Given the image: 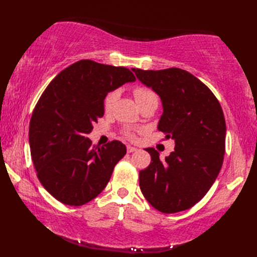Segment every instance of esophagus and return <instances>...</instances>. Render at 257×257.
Wrapping results in <instances>:
<instances>
[{
	"mask_svg": "<svg viewBox=\"0 0 257 257\" xmlns=\"http://www.w3.org/2000/svg\"><path fill=\"white\" fill-rule=\"evenodd\" d=\"M126 150H127V153H132V152L138 151V149H136V148H133V146H131V145H127Z\"/></svg>",
	"mask_w": 257,
	"mask_h": 257,
	"instance_id": "obj_1",
	"label": "esophagus"
}]
</instances>
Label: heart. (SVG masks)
Listing matches in <instances>:
<instances>
[{
	"instance_id": "obj_1",
	"label": "heart",
	"mask_w": 257,
	"mask_h": 257,
	"mask_svg": "<svg viewBox=\"0 0 257 257\" xmlns=\"http://www.w3.org/2000/svg\"><path fill=\"white\" fill-rule=\"evenodd\" d=\"M134 96H135V99L138 103L142 102L143 99H146L149 97H158L153 91L149 90V88H144V87L136 88V90L134 91ZM116 98H117V93L115 91L107 94L105 99H104V108H105V111H111L114 106L115 102H116ZM127 135L131 136L130 133H127Z\"/></svg>"
}]
</instances>
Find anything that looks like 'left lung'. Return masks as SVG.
<instances>
[{"mask_svg":"<svg viewBox=\"0 0 257 257\" xmlns=\"http://www.w3.org/2000/svg\"><path fill=\"white\" fill-rule=\"evenodd\" d=\"M139 81L162 101L158 128L175 142L174 152L160 160L153 148L151 164L140 172V188L154 208L171 214L200 202L223 164L226 124L217 98L187 71L132 69Z\"/></svg>","mask_w":257,"mask_h":257,"instance_id":"8db88e82","label":"left lung"}]
</instances>
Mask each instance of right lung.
<instances>
[{
  "label": "right lung",
  "instance_id": "add662e5",
  "mask_svg": "<svg viewBox=\"0 0 257 257\" xmlns=\"http://www.w3.org/2000/svg\"><path fill=\"white\" fill-rule=\"evenodd\" d=\"M135 82L126 67L81 60L57 74L31 117V156L41 184L57 201L81 206L95 198L126 154L119 141L92 145L87 138L104 115L107 93Z\"/></svg>",
  "mask_w": 257,
  "mask_h": 257
}]
</instances>
